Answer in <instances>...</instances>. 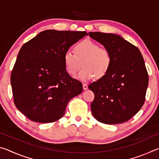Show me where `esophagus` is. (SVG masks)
Segmentation results:
<instances>
[{
	"instance_id": "esophagus-1",
	"label": "esophagus",
	"mask_w": 159,
	"mask_h": 159,
	"mask_svg": "<svg viewBox=\"0 0 159 159\" xmlns=\"http://www.w3.org/2000/svg\"><path fill=\"white\" fill-rule=\"evenodd\" d=\"M83 90H87L88 89V85L87 84H85V83H83Z\"/></svg>"
}]
</instances>
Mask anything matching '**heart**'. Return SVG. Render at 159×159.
Listing matches in <instances>:
<instances>
[{
    "label": "heart",
    "mask_w": 159,
    "mask_h": 159,
    "mask_svg": "<svg viewBox=\"0 0 159 159\" xmlns=\"http://www.w3.org/2000/svg\"><path fill=\"white\" fill-rule=\"evenodd\" d=\"M74 52L70 51L64 54V63L66 71L75 76L81 67L78 78L83 81L92 80L95 76L101 78L109 71L112 58L109 51L103 48H99L95 43L85 40L74 47Z\"/></svg>",
    "instance_id": "b5f03b06"
}]
</instances>
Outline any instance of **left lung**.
Listing matches in <instances>:
<instances>
[{
	"instance_id": "left-lung-1",
	"label": "left lung",
	"mask_w": 159,
	"mask_h": 159,
	"mask_svg": "<svg viewBox=\"0 0 159 159\" xmlns=\"http://www.w3.org/2000/svg\"><path fill=\"white\" fill-rule=\"evenodd\" d=\"M111 55L107 73L88 86L95 94L91 103L93 116L105 124L128 121L143 106L149 76L140 51L114 34L90 32Z\"/></svg>"
}]
</instances>
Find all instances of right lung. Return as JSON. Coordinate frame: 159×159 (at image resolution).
Here are the masks:
<instances>
[{"label":"right lung","instance_id":"obj_1","mask_svg":"<svg viewBox=\"0 0 159 159\" xmlns=\"http://www.w3.org/2000/svg\"><path fill=\"white\" fill-rule=\"evenodd\" d=\"M85 31L45 30L22 45L10 81L16 107L32 121H57L69 100L83 92L82 83L69 76L64 56Z\"/></svg>","mask_w":159,"mask_h":159}]
</instances>
